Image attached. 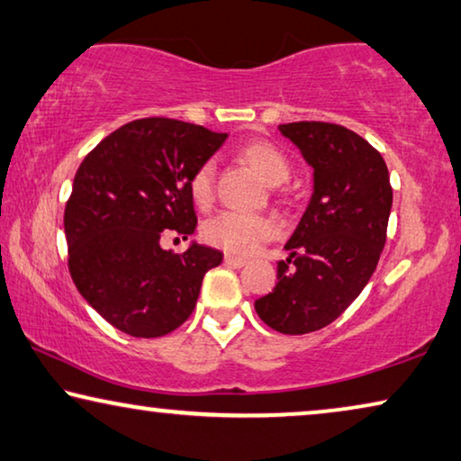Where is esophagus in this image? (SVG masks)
<instances>
[{"label":"esophagus","mask_w":461,"mask_h":461,"mask_svg":"<svg viewBox=\"0 0 461 461\" xmlns=\"http://www.w3.org/2000/svg\"><path fill=\"white\" fill-rule=\"evenodd\" d=\"M224 262L232 266V268H243L247 264V259L241 256H235V253H224Z\"/></svg>","instance_id":"1"}]
</instances>
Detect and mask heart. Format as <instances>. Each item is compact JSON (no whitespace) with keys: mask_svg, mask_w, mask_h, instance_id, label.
Instances as JSON below:
<instances>
[{"mask_svg":"<svg viewBox=\"0 0 461 461\" xmlns=\"http://www.w3.org/2000/svg\"><path fill=\"white\" fill-rule=\"evenodd\" d=\"M239 156L272 186L283 185L291 175L289 159L276 145L268 141L247 143L239 151ZM214 185L216 164L214 159H205L193 170L189 178V191L195 205L208 208L214 202ZM276 235L278 224L268 214H243V212L224 210L205 220L203 224L205 241L229 253H237V256H249Z\"/></svg>","mask_w":461,"mask_h":461,"instance_id":"obj_1","label":"heart"}]
</instances>
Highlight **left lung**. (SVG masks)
<instances>
[{
  "label": "left lung",
  "instance_id": "8db88e82",
  "mask_svg": "<svg viewBox=\"0 0 461 461\" xmlns=\"http://www.w3.org/2000/svg\"><path fill=\"white\" fill-rule=\"evenodd\" d=\"M313 168V193L278 262V283L256 302L258 316L283 335L324 329L364 291L386 241L393 205L380 151L335 122L278 124Z\"/></svg>",
  "mask_w": 461,
  "mask_h": 461
}]
</instances>
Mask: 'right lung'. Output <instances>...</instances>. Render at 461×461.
Wrapping results in <instances>:
<instances>
[{"mask_svg":"<svg viewBox=\"0 0 461 461\" xmlns=\"http://www.w3.org/2000/svg\"><path fill=\"white\" fill-rule=\"evenodd\" d=\"M226 137L175 118H139L78 166L64 210L68 270L91 308L126 335L153 339L178 329L203 275L222 262L212 247L170 253L159 241L195 232L189 178Z\"/></svg>","mask_w":461,"mask_h":461,"instance_id":"obj_1","label":"right lung"}]
</instances>
